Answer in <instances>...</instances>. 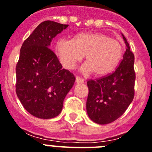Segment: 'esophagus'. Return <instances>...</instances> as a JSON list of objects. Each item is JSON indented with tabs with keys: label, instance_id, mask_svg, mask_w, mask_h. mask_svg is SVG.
<instances>
[{
	"label": "esophagus",
	"instance_id": "1",
	"mask_svg": "<svg viewBox=\"0 0 152 152\" xmlns=\"http://www.w3.org/2000/svg\"><path fill=\"white\" fill-rule=\"evenodd\" d=\"M75 81H76V83H77V84H81V83H83L84 81V79L83 78H81V77H76V80H75Z\"/></svg>",
	"mask_w": 152,
	"mask_h": 152
}]
</instances>
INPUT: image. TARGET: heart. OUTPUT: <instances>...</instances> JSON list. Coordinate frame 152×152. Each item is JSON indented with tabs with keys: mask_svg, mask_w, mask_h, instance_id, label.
<instances>
[{
	"mask_svg": "<svg viewBox=\"0 0 152 152\" xmlns=\"http://www.w3.org/2000/svg\"><path fill=\"white\" fill-rule=\"evenodd\" d=\"M56 52L61 64L74 69L85 55L81 71H93L96 75H105L113 71L123 53V46L117 39L102 33H81L73 39H61L56 42Z\"/></svg>",
	"mask_w": 152,
	"mask_h": 152,
	"instance_id": "b5f03b06",
	"label": "heart"
}]
</instances>
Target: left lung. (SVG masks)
Instances as JSON below:
<instances>
[{"instance_id":"obj_1","label":"left lung","mask_w":152,"mask_h":152,"mask_svg":"<svg viewBox=\"0 0 152 152\" xmlns=\"http://www.w3.org/2000/svg\"><path fill=\"white\" fill-rule=\"evenodd\" d=\"M123 36V35H122ZM126 50L116 70L101 78L87 81V113L93 122L107 124L122 116L134 96V55L123 36Z\"/></svg>"}]
</instances>
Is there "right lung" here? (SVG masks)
Returning <instances> with one entry per match:
<instances>
[{"instance_id": "add662e5", "label": "right lung", "mask_w": 152, "mask_h": 152, "mask_svg": "<svg viewBox=\"0 0 152 152\" xmlns=\"http://www.w3.org/2000/svg\"><path fill=\"white\" fill-rule=\"evenodd\" d=\"M68 25L53 21L40 23L24 41L16 65V94L30 114L51 119L61 113L75 77L62 68L50 49L53 39Z\"/></svg>"}]
</instances>
